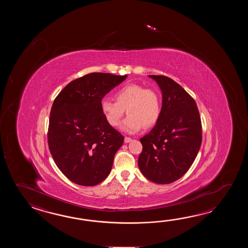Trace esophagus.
<instances>
[{"label":"esophagus","instance_id":"esophagus-1","mask_svg":"<svg viewBox=\"0 0 248 248\" xmlns=\"http://www.w3.org/2000/svg\"><path fill=\"white\" fill-rule=\"evenodd\" d=\"M132 141V138L130 137H126L124 138V142H126V143H128V142H130Z\"/></svg>","mask_w":248,"mask_h":248}]
</instances>
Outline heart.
Returning a JSON list of instances; mask_svg holds the SVG:
<instances>
[{"label":"heart","mask_w":248,"mask_h":248,"mask_svg":"<svg viewBox=\"0 0 248 248\" xmlns=\"http://www.w3.org/2000/svg\"><path fill=\"white\" fill-rule=\"evenodd\" d=\"M115 102L103 99L101 110L106 122L117 126L125 113L129 116L122 123V128L127 133H137L150 128L158 122L161 113V100L158 92L140 84L125 85L114 93Z\"/></svg>","instance_id":"b5f03b06"}]
</instances>
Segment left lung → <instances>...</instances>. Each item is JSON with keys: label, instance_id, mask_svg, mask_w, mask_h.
<instances>
[{"label": "left lung", "instance_id": "1", "mask_svg": "<svg viewBox=\"0 0 248 248\" xmlns=\"http://www.w3.org/2000/svg\"><path fill=\"white\" fill-rule=\"evenodd\" d=\"M162 93L158 122L140 139L142 174L155 184L181 178L194 162L202 142L201 116L194 99L178 83L163 75H149Z\"/></svg>", "mask_w": 248, "mask_h": 248}]
</instances>
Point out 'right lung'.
Listing matches in <instances>:
<instances>
[{
	"label": "right lung",
	"mask_w": 248,
	"mask_h": 248,
	"mask_svg": "<svg viewBox=\"0 0 248 248\" xmlns=\"http://www.w3.org/2000/svg\"><path fill=\"white\" fill-rule=\"evenodd\" d=\"M127 75L91 73L66 85L54 100L47 142L58 169L82 186L100 184L109 175L124 137L106 122L104 96Z\"/></svg>",
	"instance_id": "add662e5"
}]
</instances>
